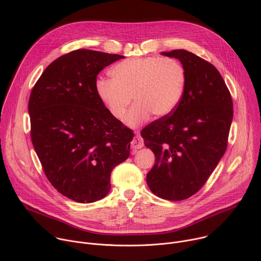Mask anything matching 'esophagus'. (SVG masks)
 Segmentation results:
<instances>
[{
	"label": "esophagus",
	"instance_id": "1",
	"mask_svg": "<svg viewBox=\"0 0 261 261\" xmlns=\"http://www.w3.org/2000/svg\"><path fill=\"white\" fill-rule=\"evenodd\" d=\"M143 145H144L143 139L139 135H136L133 137V139L131 141V148L133 151L139 150V148H141Z\"/></svg>",
	"mask_w": 261,
	"mask_h": 261
}]
</instances>
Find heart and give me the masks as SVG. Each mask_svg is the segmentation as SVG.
<instances>
[{
	"label": "heart",
	"mask_w": 261,
	"mask_h": 261,
	"mask_svg": "<svg viewBox=\"0 0 261 261\" xmlns=\"http://www.w3.org/2000/svg\"><path fill=\"white\" fill-rule=\"evenodd\" d=\"M113 80L98 77L97 96L117 120H122L132 97L136 102L126 123L138 126L154 114L157 118L170 115L178 105L185 90L186 72L173 58L146 57L127 59L110 70Z\"/></svg>",
	"instance_id": "1"
}]
</instances>
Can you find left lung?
<instances>
[{
	"label": "left lung",
	"instance_id": "1",
	"mask_svg": "<svg viewBox=\"0 0 261 261\" xmlns=\"http://www.w3.org/2000/svg\"><path fill=\"white\" fill-rule=\"evenodd\" d=\"M161 55L184 66V94L170 115L148 124L140 134L156 157L146 174L148 188L158 197L178 201L202 188L224 155L233 105L214 65L185 49Z\"/></svg>",
	"mask_w": 261,
	"mask_h": 261
}]
</instances>
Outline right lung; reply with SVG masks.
<instances>
[{
	"label": "right lung",
	"instance_id": "1",
	"mask_svg": "<svg viewBox=\"0 0 261 261\" xmlns=\"http://www.w3.org/2000/svg\"><path fill=\"white\" fill-rule=\"evenodd\" d=\"M123 58L73 50L43 71L30 95L36 154L50 184L76 202L105 197L111 171L130 155L133 131L109 114L95 90L98 73Z\"/></svg>",
	"mask_w": 261,
	"mask_h": 261
}]
</instances>
